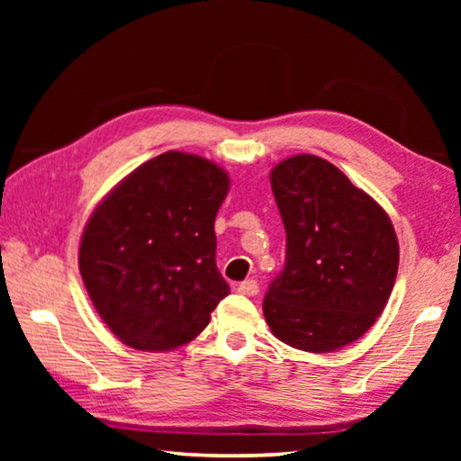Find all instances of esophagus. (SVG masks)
Instances as JSON below:
<instances>
[{"label": "esophagus", "mask_w": 461, "mask_h": 461, "mask_svg": "<svg viewBox=\"0 0 461 461\" xmlns=\"http://www.w3.org/2000/svg\"><path fill=\"white\" fill-rule=\"evenodd\" d=\"M237 292L243 294V295H256L258 292H260V287H258V281L256 279H248V281L239 283Z\"/></svg>", "instance_id": "obj_1"}]
</instances>
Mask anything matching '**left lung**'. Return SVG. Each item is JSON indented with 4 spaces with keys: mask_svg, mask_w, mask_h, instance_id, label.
Returning <instances> with one entry per match:
<instances>
[{
    "mask_svg": "<svg viewBox=\"0 0 461 461\" xmlns=\"http://www.w3.org/2000/svg\"><path fill=\"white\" fill-rule=\"evenodd\" d=\"M287 235L285 267L264 295L281 342L333 352L375 323L394 287L399 241L388 213L333 163L295 155L270 172Z\"/></svg>",
    "mask_w": 461,
    "mask_h": 461,
    "instance_id": "left-lung-1",
    "label": "left lung"
}]
</instances>
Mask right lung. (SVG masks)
<instances>
[{
	"mask_svg": "<svg viewBox=\"0 0 461 461\" xmlns=\"http://www.w3.org/2000/svg\"><path fill=\"white\" fill-rule=\"evenodd\" d=\"M229 176L169 150L142 163L87 220L79 273L94 308L123 344L172 350L191 342L230 287L216 267L213 222Z\"/></svg>",
	"mask_w": 461,
	"mask_h": 461,
	"instance_id": "add662e5",
	"label": "right lung"
}]
</instances>
